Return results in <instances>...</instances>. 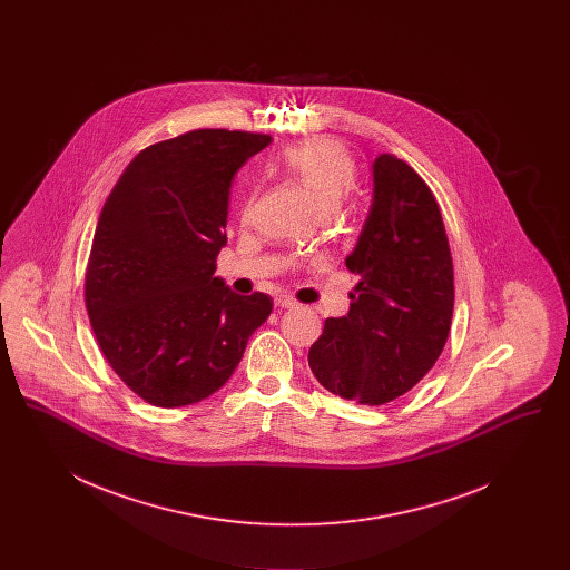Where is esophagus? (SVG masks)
Returning <instances> with one entry per match:
<instances>
[{
  "label": "esophagus",
  "mask_w": 570,
  "mask_h": 570,
  "mask_svg": "<svg viewBox=\"0 0 570 570\" xmlns=\"http://www.w3.org/2000/svg\"><path fill=\"white\" fill-rule=\"evenodd\" d=\"M295 305H297V301L293 297H288V295H279V297L275 298V307L291 309V307H295Z\"/></svg>",
  "instance_id": "34e87169"
}]
</instances>
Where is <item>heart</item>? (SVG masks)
<instances>
[{
	"mask_svg": "<svg viewBox=\"0 0 570 570\" xmlns=\"http://www.w3.org/2000/svg\"><path fill=\"white\" fill-rule=\"evenodd\" d=\"M286 170L316 200L321 214L335 212L353 188L356 164L351 151L335 138H312L286 149Z\"/></svg>",
	"mask_w": 570,
	"mask_h": 570,
	"instance_id": "heart-1",
	"label": "heart"
}]
</instances>
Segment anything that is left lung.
<instances>
[{
	"label": "left lung",
	"instance_id": "8db88e82",
	"mask_svg": "<svg viewBox=\"0 0 570 570\" xmlns=\"http://www.w3.org/2000/svg\"><path fill=\"white\" fill-rule=\"evenodd\" d=\"M348 272L351 309L326 318L307 361L326 391L379 406L434 367L453 318V261L434 194L393 154L372 163V203Z\"/></svg>",
	"mask_w": 570,
	"mask_h": 570
}]
</instances>
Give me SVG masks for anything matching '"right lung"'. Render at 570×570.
Listing matches in <instances>:
<instances>
[{"mask_svg":"<svg viewBox=\"0 0 570 570\" xmlns=\"http://www.w3.org/2000/svg\"><path fill=\"white\" fill-rule=\"evenodd\" d=\"M272 136L194 130L142 149L94 235L85 303L110 367L158 407L190 406L233 376L273 309L214 277L230 186Z\"/></svg>","mask_w":570,"mask_h":570,"instance_id":"1","label":"right lung"}]
</instances>
